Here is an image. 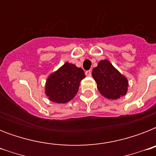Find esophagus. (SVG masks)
<instances>
[{
	"label": "esophagus",
	"mask_w": 156,
	"mask_h": 156,
	"mask_svg": "<svg viewBox=\"0 0 156 156\" xmlns=\"http://www.w3.org/2000/svg\"><path fill=\"white\" fill-rule=\"evenodd\" d=\"M86 75L88 76V77H90V76H91V71L90 70H87L85 72Z\"/></svg>",
	"instance_id": "1"
}]
</instances>
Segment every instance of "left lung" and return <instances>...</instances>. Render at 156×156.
Masks as SVG:
<instances>
[{
    "label": "left lung",
    "mask_w": 156,
    "mask_h": 156,
    "mask_svg": "<svg viewBox=\"0 0 156 156\" xmlns=\"http://www.w3.org/2000/svg\"><path fill=\"white\" fill-rule=\"evenodd\" d=\"M92 76L98 90L108 99L116 100L127 92V79L107 60L100 61L97 67L93 69Z\"/></svg>",
    "instance_id": "left-lung-1"
}]
</instances>
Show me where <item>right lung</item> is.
<instances>
[{"mask_svg": "<svg viewBox=\"0 0 156 156\" xmlns=\"http://www.w3.org/2000/svg\"><path fill=\"white\" fill-rule=\"evenodd\" d=\"M85 77L83 69L66 62L48 77L46 83V95L52 102H69L75 96L80 82Z\"/></svg>", "mask_w": 156, "mask_h": 156, "instance_id": "1", "label": "right lung"}]
</instances>
